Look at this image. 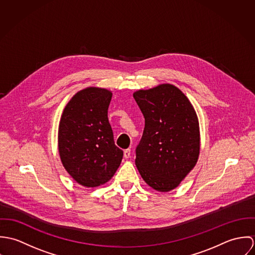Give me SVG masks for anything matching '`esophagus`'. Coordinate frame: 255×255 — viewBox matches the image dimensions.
Listing matches in <instances>:
<instances>
[{"label":"esophagus","mask_w":255,"mask_h":255,"mask_svg":"<svg viewBox=\"0 0 255 255\" xmlns=\"http://www.w3.org/2000/svg\"><path fill=\"white\" fill-rule=\"evenodd\" d=\"M124 157H125L126 159H128V158L130 157V149H129V148H128V149H126V150L124 151Z\"/></svg>","instance_id":"obj_1"}]
</instances>
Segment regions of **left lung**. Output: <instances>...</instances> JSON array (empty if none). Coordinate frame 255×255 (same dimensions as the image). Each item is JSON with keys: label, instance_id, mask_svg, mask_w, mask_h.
<instances>
[{"label": "left lung", "instance_id": "1", "mask_svg": "<svg viewBox=\"0 0 255 255\" xmlns=\"http://www.w3.org/2000/svg\"><path fill=\"white\" fill-rule=\"evenodd\" d=\"M145 126L135 149V165L148 185L158 191L177 187L199 155L196 113L182 91L161 84L134 92Z\"/></svg>", "mask_w": 255, "mask_h": 255}]
</instances>
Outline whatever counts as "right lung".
I'll use <instances>...</instances> for the list:
<instances>
[{
	"instance_id": "1",
	"label": "right lung",
	"mask_w": 255,
	"mask_h": 255,
	"mask_svg": "<svg viewBox=\"0 0 255 255\" xmlns=\"http://www.w3.org/2000/svg\"><path fill=\"white\" fill-rule=\"evenodd\" d=\"M112 92L89 87L67 104L59 126V153L68 173L81 185L95 187L111 180L124 152L115 144L108 120Z\"/></svg>"
}]
</instances>
